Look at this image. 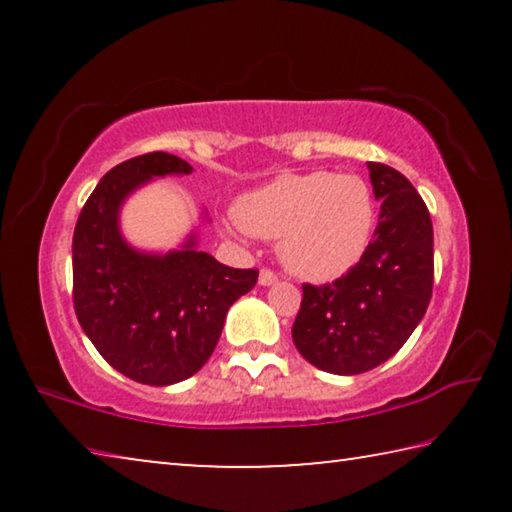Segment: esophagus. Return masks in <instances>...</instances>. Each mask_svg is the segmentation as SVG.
Segmentation results:
<instances>
[{
	"mask_svg": "<svg viewBox=\"0 0 512 512\" xmlns=\"http://www.w3.org/2000/svg\"><path fill=\"white\" fill-rule=\"evenodd\" d=\"M275 282H277V275L271 271V268H262V271H259V284H262V287H271Z\"/></svg>",
	"mask_w": 512,
	"mask_h": 512,
	"instance_id": "obj_1",
	"label": "esophagus"
}]
</instances>
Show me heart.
<instances>
[{"label": "heart", "instance_id": "heart-1", "mask_svg": "<svg viewBox=\"0 0 512 512\" xmlns=\"http://www.w3.org/2000/svg\"><path fill=\"white\" fill-rule=\"evenodd\" d=\"M235 216L250 235L280 241L293 275L325 282L350 271L368 248L375 198L354 173H284L241 196Z\"/></svg>", "mask_w": 512, "mask_h": 512}]
</instances>
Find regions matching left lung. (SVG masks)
I'll list each match as a JSON object with an SVG mask.
<instances>
[{
  "label": "left lung",
  "mask_w": 512,
  "mask_h": 512,
  "mask_svg": "<svg viewBox=\"0 0 512 512\" xmlns=\"http://www.w3.org/2000/svg\"><path fill=\"white\" fill-rule=\"evenodd\" d=\"M379 207L375 235L357 264L332 284H302L291 336L311 366L359 375L402 348L429 307L433 225L400 171L368 162Z\"/></svg>",
  "instance_id": "obj_1"
}]
</instances>
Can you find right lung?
<instances>
[{"label":"right lung","instance_id":"1","mask_svg":"<svg viewBox=\"0 0 512 512\" xmlns=\"http://www.w3.org/2000/svg\"><path fill=\"white\" fill-rule=\"evenodd\" d=\"M192 164L153 151L112 167L94 187L72 241L74 309L112 368L149 386L178 384L205 366L232 302L257 284V268H230L196 248L142 253L121 237L119 210L137 187L187 176Z\"/></svg>","mask_w":512,"mask_h":512}]
</instances>
